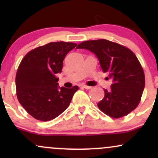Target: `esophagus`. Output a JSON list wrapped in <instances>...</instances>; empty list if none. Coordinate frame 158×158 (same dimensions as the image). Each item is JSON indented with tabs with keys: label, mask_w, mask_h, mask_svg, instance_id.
Listing matches in <instances>:
<instances>
[{
	"label": "esophagus",
	"mask_w": 158,
	"mask_h": 158,
	"mask_svg": "<svg viewBox=\"0 0 158 158\" xmlns=\"http://www.w3.org/2000/svg\"><path fill=\"white\" fill-rule=\"evenodd\" d=\"M81 87L85 88V89H90V88H91V87L88 86V85H81Z\"/></svg>",
	"instance_id": "obj_1"
}]
</instances>
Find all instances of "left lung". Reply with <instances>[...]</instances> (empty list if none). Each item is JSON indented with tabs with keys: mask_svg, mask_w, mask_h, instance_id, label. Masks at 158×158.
<instances>
[{
	"mask_svg": "<svg viewBox=\"0 0 158 158\" xmlns=\"http://www.w3.org/2000/svg\"><path fill=\"white\" fill-rule=\"evenodd\" d=\"M77 49L93 52L104 73L113 82L104 89L105 97L97 104L104 114L113 118L124 117L135 110L145 87V75L135 54L126 47L106 39L83 41Z\"/></svg>",
	"mask_w": 158,
	"mask_h": 158,
	"instance_id": "obj_1",
	"label": "left lung"
}]
</instances>
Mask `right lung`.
<instances>
[{"mask_svg":"<svg viewBox=\"0 0 158 158\" xmlns=\"http://www.w3.org/2000/svg\"><path fill=\"white\" fill-rule=\"evenodd\" d=\"M71 42L57 41L31 50L21 60L15 77L20 104L34 118L53 119L70 105L78 86L59 87L56 74L60 73L68 52L77 47Z\"/></svg>","mask_w":158,"mask_h":158,"instance_id":"obj_1","label":"right lung"}]
</instances>
